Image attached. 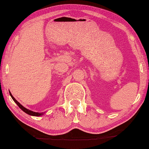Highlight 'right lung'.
<instances>
[{"instance_id": "add662e5", "label": "right lung", "mask_w": 149, "mask_h": 149, "mask_svg": "<svg viewBox=\"0 0 149 149\" xmlns=\"http://www.w3.org/2000/svg\"><path fill=\"white\" fill-rule=\"evenodd\" d=\"M9 94H10V96H11V97H12V99L13 100H14V102L15 103H16L17 105H18V106H19V107L21 108V109L23 111V112H25V113H26V114H29V115H31V116H41V115H43V113H39V112H33V111H31V110H28V109H26V108H25L24 107V106H23L21 105V104H20L19 102H18L16 99L13 96V95L11 94V93L9 92Z\"/></svg>"}]
</instances>
